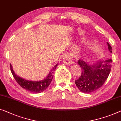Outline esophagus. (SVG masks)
<instances>
[{
	"mask_svg": "<svg viewBox=\"0 0 121 121\" xmlns=\"http://www.w3.org/2000/svg\"><path fill=\"white\" fill-rule=\"evenodd\" d=\"M63 62L65 65H69L72 63L73 60L69 55H65L63 57Z\"/></svg>",
	"mask_w": 121,
	"mask_h": 121,
	"instance_id": "1",
	"label": "esophagus"
}]
</instances>
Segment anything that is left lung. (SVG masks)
Listing matches in <instances>:
<instances>
[{"label": "left lung", "mask_w": 121, "mask_h": 121, "mask_svg": "<svg viewBox=\"0 0 121 121\" xmlns=\"http://www.w3.org/2000/svg\"><path fill=\"white\" fill-rule=\"evenodd\" d=\"M108 49L112 52V48L107 43ZM112 59L98 61L95 64H87L82 60H78L82 69L81 76L75 81V84L80 91L85 93L94 92L104 85L111 71Z\"/></svg>", "instance_id": "obj_1"}]
</instances>
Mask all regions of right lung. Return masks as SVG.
Here are the masks:
<instances>
[{
    "instance_id": "obj_1",
    "label": "right lung",
    "mask_w": 121,
    "mask_h": 121,
    "mask_svg": "<svg viewBox=\"0 0 121 121\" xmlns=\"http://www.w3.org/2000/svg\"><path fill=\"white\" fill-rule=\"evenodd\" d=\"M57 65L58 64L52 68L46 78L40 81H29V80L24 79V78L17 76L13 71L11 64H10V70H11V73L16 81L23 88L33 93H41L46 90L50 85L51 82L52 81V78H53V73L55 71V69H56Z\"/></svg>"
}]
</instances>
